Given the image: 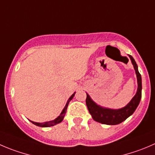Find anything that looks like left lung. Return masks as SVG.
<instances>
[{
  "label": "left lung",
  "mask_w": 155,
  "mask_h": 155,
  "mask_svg": "<svg viewBox=\"0 0 155 155\" xmlns=\"http://www.w3.org/2000/svg\"><path fill=\"white\" fill-rule=\"evenodd\" d=\"M132 61L133 67L135 68V74L137 76V81H138V89L135 95L131 100L130 102L121 109L113 110V109L104 108L97 105L90 96L87 94L86 104L89 110L90 114L92 116V118L96 122L106 125H117L123 123L128 117L133 114L135 110L138 107L141 98V77L138 70V65L135 62V59L132 56L129 55Z\"/></svg>",
  "instance_id": "obj_1"
}]
</instances>
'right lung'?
I'll return each instance as SVG.
<instances>
[{"instance_id": "1", "label": "right lung", "mask_w": 155, "mask_h": 155, "mask_svg": "<svg viewBox=\"0 0 155 155\" xmlns=\"http://www.w3.org/2000/svg\"><path fill=\"white\" fill-rule=\"evenodd\" d=\"M74 94H75V93H74V94L71 96L70 98L68 100L67 104H66L65 107H64V108L63 109V110H62V112L61 113V114H60L59 116L56 118V119H54V120L48 121V122H45V123H35V122H32V121H31V122H32V123H33V124L36 125V126H39V127H50V126H54V125L58 124V123H61V121L63 120V119H64V116H65V113H66V111H67V108H68V106L69 102H70L72 99H73Z\"/></svg>"}]
</instances>
